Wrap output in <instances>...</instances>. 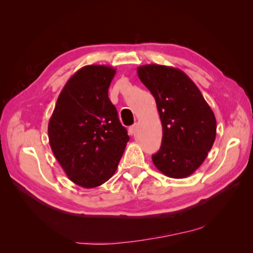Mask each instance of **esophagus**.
Returning a JSON list of instances; mask_svg holds the SVG:
<instances>
[{
  "label": "esophagus",
  "mask_w": 253,
  "mask_h": 253,
  "mask_svg": "<svg viewBox=\"0 0 253 253\" xmlns=\"http://www.w3.org/2000/svg\"><path fill=\"white\" fill-rule=\"evenodd\" d=\"M136 127H137V125H136V124H134V125L128 128V132H129V135H134V134H135Z\"/></svg>",
  "instance_id": "34e87169"
}]
</instances>
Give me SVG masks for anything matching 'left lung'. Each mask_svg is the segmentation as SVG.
Returning a JSON list of instances; mask_svg holds the SVG:
<instances>
[{
  "label": "left lung",
  "mask_w": 253,
  "mask_h": 253,
  "mask_svg": "<svg viewBox=\"0 0 253 253\" xmlns=\"http://www.w3.org/2000/svg\"><path fill=\"white\" fill-rule=\"evenodd\" d=\"M156 100L163 126L162 146L152 156L166 176L184 178L198 169L211 151L216 121L200 89L182 70L161 65L137 68Z\"/></svg>",
  "instance_id": "left-lung-1"
}]
</instances>
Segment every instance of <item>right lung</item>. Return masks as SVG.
<instances>
[{"instance_id":"obj_1","label":"right lung","mask_w":253,"mask_h":253,"mask_svg":"<svg viewBox=\"0 0 253 253\" xmlns=\"http://www.w3.org/2000/svg\"><path fill=\"white\" fill-rule=\"evenodd\" d=\"M115 74L108 66L79 69L60 92L48 125L53 155L70 181L84 188L113 176L129 140L108 97Z\"/></svg>"}]
</instances>
